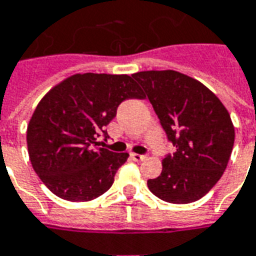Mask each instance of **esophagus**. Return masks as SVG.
Masks as SVG:
<instances>
[{
  "label": "esophagus",
  "instance_id": "1",
  "mask_svg": "<svg viewBox=\"0 0 256 256\" xmlns=\"http://www.w3.org/2000/svg\"><path fill=\"white\" fill-rule=\"evenodd\" d=\"M130 156H132V158L134 160V161H144V160L146 158V156H144V154L132 153V154H130Z\"/></svg>",
  "mask_w": 256,
  "mask_h": 256
}]
</instances>
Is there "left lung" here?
Wrapping results in <instances>:
<instances>
[{
	"mask_svg": "<svg viewBox=\"0 0 256 256\" xmlns=\"http://www.w3.org/2000/svg\"><path fill=\"white\" fill-rule=\"evenodd\" d=\"M149 98L168 140L176 146L162 172L148 180L164 202L188 204L206 196L231 157L235 128L220 99L190 76L173 70L132 74Z\"/></svg>",
	"mask_w": 256,
	"mask_h": 256,
	"instance_id": "8db88e82",
	"label": "left lung"
}]
</instances>
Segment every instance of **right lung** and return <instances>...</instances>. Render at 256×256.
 <instances>
[{
  "instance_id": "1",
  "label": "right lung",
  "mask_w": 256,
  "mask_h": 256,
  "mask_svg": "<svg viewBox=\"0 0 256 256\" xmlns=\"http://www.w3.org/2000/svg\"><path fill=\"white\" fill-rule=\"evenodd\" d=\"M132 76L76 74L60 82L37 104L26 130L32 166L58 198L90 202L107 192L128 153L98 148V136L124 99H142Z\"/></svg>"
}]
</instances>
